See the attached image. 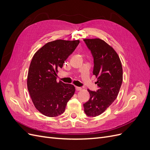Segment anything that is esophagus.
<instances>
[{
  "label": "esophagus",
  "instance_id": "obj_1",
  "mask_svg": "<svg viewBox=\"0 0 150 150\" xmlns=\"http://www.w3.org/2000/svg\"><path fill=\"white\" fill-rule=\"evenodd\" d=\"M76 91H80L82 89V88H81V87H78V86H76Z\"/></svg>",
  "mask_w": 150,
  "mask_h": 150
}]
</instances>
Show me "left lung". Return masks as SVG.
<instances>
[{
	"instance_id": "8db88e82",
	"label": "left lung",
	"mask_w": 150,
	"mask_h": 150,
	"mask_svg": "<svg viewBox=\"0 0 150 150\" xmlns=\"http://www.w3.org/2000/svg\"><path fill=\"white\" fill-rule=\"evenodd\" d=\"M94 60L93 73L98 78V89H88L90 98L83 104L86 115H101L116 99L122 82V69L120 57L110 46L100 39H84Z\"/></svg>"
}]
</instances>
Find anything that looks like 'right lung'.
Returning <instances> with one entry per match:
<instances>
[{
	"instance_id": "1",
	"label": "right lung",
	"mask_w": 150,
	"mask_h": 150,
	"mask_svg": "<svg viewBox=\"0 0 150 150\" xmlns=\"http://www.w3.org/2000/svg\"><path fill=\"white\" fill-rule=\"evenodd\" d=\"M79 44V40H56L44 45L35 52L28 76V88L35 108L42 115L56 117L65 111L75 88L57 83L56 72Z\"/></svg>"
}]
</instances>
